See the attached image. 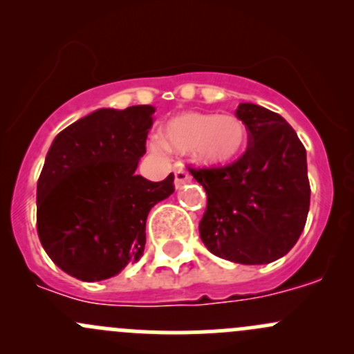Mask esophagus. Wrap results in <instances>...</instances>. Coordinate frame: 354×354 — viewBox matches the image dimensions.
I'll list each match as a JSON object with an SVG mask.
<instances>
[{"mask_svg": "<svg viewBox=\"0 0 354 354\" xmlns=\"http://www.w3.org/2000/svg\"><path fill=\"white\" fill-rule=\"evenodd\" d=\"M190 180H192L190 174H188L183 167H176V169H174V187L176 188H181L183 185H187Z\"/></svg>", "mask_w": 354, "mask_h": 354, "instance_id": "1", "label": "esophagus"}]
</instances>
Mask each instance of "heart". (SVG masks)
Here are the masks:
<instances>
[{
  "mask_svg": "<svg viewBox=\"0 0 354 354\" xmlns=\"http://www.w3.org/2000/svg\"><path fill=\"white\" fill-rule=\"evenodd\" d=\"M151 151L162 156L166 149L192 154L205 167H226L236 162L248 145V130L233 114L187 113L173 118L160 131Z\"/></svg>",
  "mask_w": 354,
  "mask_h": 354,
  "instance_id": "1",
  "label": "heart"
}]
</instances>
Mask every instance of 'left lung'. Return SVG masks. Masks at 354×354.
<instances>
[{"instance_id":"obj_1","label":"left lung","mask_w":354,"mask_h":354,"mask_svg":"<svg viewBox=\"0 0 354 354\" xmlns=\"http://www.w3.org/2000/svg\"><path fill=\"white\" fill-rule=\"evenodd\" d=\"M236 116L248 147L226 167L190 169L207 194L198 224L210 253L260 266L284 257L305 227L310 209L306 151L281 114L243 102Z\"/></svg>"}]
</instances>
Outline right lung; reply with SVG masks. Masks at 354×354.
I'll use <instances>...</instances> for the list:
<instances>
[{
	"mask_svg": "<svg viewBox=\"0 0 354 354\" xmlns=\"http://www.w3.org/2000/svg\"><path fill=\"white\" fill-rule=\"evenodd\" d=\"M156 109L102 108L59 131L37 181V233L62 270L94 283L144 255L152 207L174 192V176L137 174Z\"/></svg>",
	"mask_w": 354,
	"mask_h": 354,
	"instance_id": "right-lung-1",
	"label": "right lung"
}]
</instances>
